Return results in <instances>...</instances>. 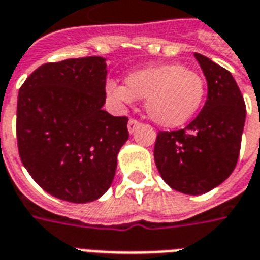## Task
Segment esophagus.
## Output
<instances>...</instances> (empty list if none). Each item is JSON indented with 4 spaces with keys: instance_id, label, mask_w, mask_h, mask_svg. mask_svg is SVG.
Listing matches in <instances>:
<instances>
[{
    "instance_id": "obj_1",
    "label": "esophagus",
    "mask_w": 260,
    "mask_h": 260,
    "mask_svg": "<svg viewBox=\"0 0 260 260\" xmlns=\"http://www.w3.org/2000/svg\"><path fill=\"white\" fill-rule=\"evenodd\" d=\"M139 126H140L139 121L134 120V118H131V120L128 121V132H129V134H134Z\"/></svg>"
}]
</instances>
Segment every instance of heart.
Masks as SVG:
<instances>
[{
  "label": "heart",
  "mask_w": 260,
  "mask_h": 260,
  "mask_svg": "<svg viewBox=\"0 0 260 260\" xmlns=\"http://www.w3.org/2000/svg\"><path fill=\"white\" fill-rule=\"evenodd\" d=\"M126 86L109 82L106 92L118 103L129 105L146 99L150 120L164 128H178L189 122L204 101L203 78L178 63H167L134 71Z\"/></svg>",
  "instance_id": "1"
}]
</instances>
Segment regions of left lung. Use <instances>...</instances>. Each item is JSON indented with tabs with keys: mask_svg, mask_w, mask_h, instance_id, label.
<instances>
[{
	"mask_svg": "<svg viewBox=\"0 0 260 260\" xmlns=\"http://www.w3.org/2000/svg\"><path fill=\"white\" fill-rule=\"evenodd\" d=\"M208 93L203 110L184 129L158 132L154 161L161 178L180 193H208L232 175L245 124V103L226 69L194 53Z\"/></svg>",
	"mask_w": 260,
	"mask_h": 260,
	"instance_id": "obj_1",
	"label": "left lung"
}]
</instances>
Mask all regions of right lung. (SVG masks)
I'll list each match as a JSON object with an SVG mask.
<instances>
[{
    "label": "right lung",
    "mask_w": 260,
    "mask_h": 260,
    "mask_svg": "<svg viewBox=\"0 0 260 260\" xmlns=\"http://www.w3.org/2000/svg\"><path fill=\"white\" fill-rule=\"evenodd\" d=\"M107 64L102 56L47 63L19 89L16 136L24 168L56 199L85 204L113 183L129 138L126 117L103 110Z\"/></svg>",
    "instance_id": "add662e5"
}]
</instances>
